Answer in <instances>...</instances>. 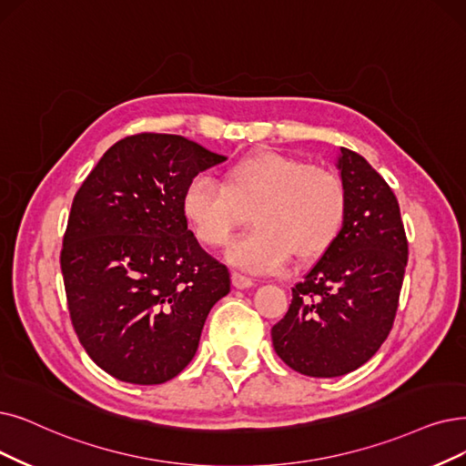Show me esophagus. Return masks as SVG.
Instances as JSON below:
<instances>
[{
  "mask_svg": "<svg viewBox=\"0 0 466 466\" xmlns=\"http://www.w3.org/2000/svg\"><path fill=\"white\" fill-rule=\"evenodd\" d=\"M231 281H233V287H237V289H250L254 285V279L238 273V271L231 273Z\"/></svg>",
  "mask_w": 466,
  "mask_h": 466,
  "instance_id": "obj_1",
  "label": "esophagus"
}]
</instances>
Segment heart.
I'll return each mask as SVG.
<instances>
[{"label": "heart", "instance_id": "obj_1", "mask_svg": "<svg viewBox=\"0 0 466 466\" xmlns=\"http://www.w3.org/2000/svg\"><path fill=\"white\" fill-rule=\"evenodd\" d=\"M181 208L197 238L210 248L229 245L252 214L256 229L237 240L229 259L250 271H273L294 254L318 258L337 243L348 219V189L325 166L258 151L229 166L226 185L195 176L185 185Z\"/></svg>", "mask_w": 466, "mask_h": 466}]
</instances>
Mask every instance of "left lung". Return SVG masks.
Here are the masks:
<instances>
[{
  "mask_svg": "<svg viewBox=\"0 0 466 466\" xmlns=\"http://www.w3.org/2000/svg\"><path fill=\"white\" fill-rule=\"evenodd\" d=\"M339 168L348 189L342 235L292 287L289 311L271 329L277 356L318 379L346 375L375 356L396 319L409 254L384 177L346 147Z\"/></svg>",
  "mask_w": 466,
  "mask_h": 466,
  "instance_id": "1",
  "label": "left lung"
}]
</instances>
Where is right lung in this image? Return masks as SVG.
Masks as SVG:
<instances>
[{"label": "right lung", "instance_id": "1", "mask_svg": "<svg viewBox=\"0 0 466 466\" xmlns=\"http://www.w3.org/2000/svg\"><path fill=\"white\" fill-rule=\"evenodd\" d=\"M223 160L181 136L134 134L108 148L72 200L61 248L70 321L118 380L177 377L231 289L228 266L202 250L181 208L185 185Z\"/></svg>", "mask_w": 466, "mask_h": 466}]
</instances>
